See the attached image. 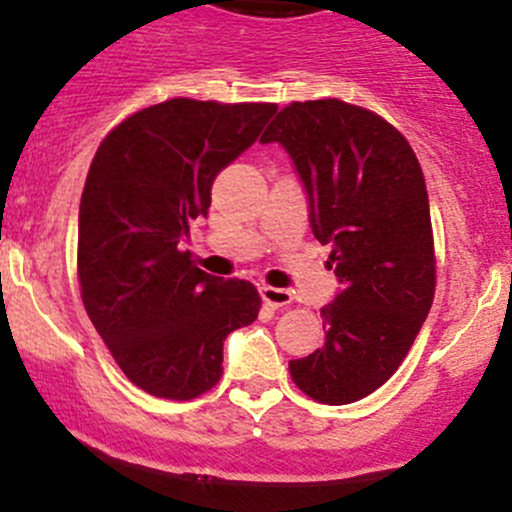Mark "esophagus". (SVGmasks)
<instances>
[{"label":"esophagus","mask_w":512,"mask_h":512,"mask_svg":"<svg viewBox=\"0 0 512 512\" xmlns=\"http://www.w3.org/2000/svg\"><path fill=\"white\" fill-rule=\"evenodd\" d=\"M260 295H262V300H265V305H270V307H285L292 302V295L287 290H282V287L265 285V287H260Z\"/></svg>","instance_id":"1"}]
</instances>
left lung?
<instances>
[{"instance_id":"8db88e82","label":"left lung","mask_w":512,"mask_h":512,"mask_svg":"<svg viewBox=\"0 0 512 512\" xmlns=\"http://www.w3.org/2000/svg\"><path fill=\"white\" fill-rule=\"evenodd\" d=\"M260 142L290 155L340 282L320 310L325 342L290 360V375L317 403H355L398 370L433 305L423 170L393 124L340 99L292 102Z\"/></svg>"}]
</instances>
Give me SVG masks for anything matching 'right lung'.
<instances>
[{
	"instance_id": "1",
	"label": "right lung",
	"mask_w": 512,
	"mask_h": 512,
	"mask_svg": "<svg viewBox=\"0 0 512 512\" xmlns=\"http://www.w3.org/2000/svg\"><path fill=\"white\" fill-rule=\"evenodd\" d=\"M275 112L167 99L117 124L94 155L79 202L84 310L124 375L155 398L207 393L225 337L257 320L255 285L207 275L182 245L207 217L215 177Z\"/></svg>"
}]
</instances>
